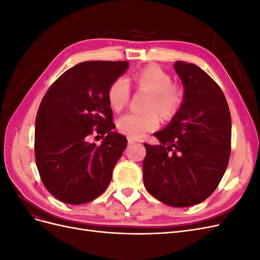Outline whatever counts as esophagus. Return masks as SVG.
Wrapping results in <instances>:
<instances>
[{"label": "esophagus", "instance_id": "1", "mask_svg": "<svg viewBox=\"0 0 260 260\" xmlns=\"http://www.w3.org/2000/svg\"><path fill=\"white\" fill-rule=\"evenodd\" d=\"M136 142H138V141H136L135 139H132V138H128V144H135Z\"/></svg>", "mask_w": 260, "mask_h": 260}]
</instances>
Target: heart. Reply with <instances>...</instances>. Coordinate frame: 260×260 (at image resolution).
Returning <instances> with one entry per match:
<instances>
[{
    "instance_id": "1",
    "label": "heart",
    "mask_w": 260,
    "mask_h": 260,
    "mask_svg": "<svg viewBox=\"0 0 260 260\" xmlns=\"http://www.w3.org/2000/svg\"><path fill=\"white\" fill-rule=\"evenodd\" d=\"M133 78L140 89L151 93L146 107L149 112L124 114L118 119L117 127L128 137L140 139L145 136V133L159 127L160 117L153 109H157L166 118L172 117L182 104L183 93L178 85L172 84L171 76L158 66H148L141 69ZM130 94V84L127 78H117L107 92L109 104L113 109L119 112L128 104Z\"/></svg>"
}]
</instances>
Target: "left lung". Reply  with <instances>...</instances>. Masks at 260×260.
I'll list each match as a JSON object with an SVG mask.
<instances>
[{
  "label": "left lung",
  "mask_w": 260,
  "mask_h": 260,
  "mask_svg": "<svg viewBox=\"0 0 260 260\" xmlns=\"http://www.w3.org/2000/svg\"><path fill=\"white\" fill-rule=\"evenodd\" d=\"M183 102L169 124L154 133L159 145L144 143V186L172 207L205 201L222 179L231 153V115L222 90L194 64L179 60Z\"/></svg>",
  "instance_id": "8db88e82"
}]
</instances>
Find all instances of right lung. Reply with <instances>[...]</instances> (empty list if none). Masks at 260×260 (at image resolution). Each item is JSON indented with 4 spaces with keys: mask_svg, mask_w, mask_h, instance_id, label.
Segmentation results:
<instances>
[{
    "mask_svg": "<svg viewBox=\"0 0 260 260\" xmlns=\"http://www.w3.org/2000/svg\"><path fill=\"white\" fill-rule=\"evenodd\" d=\"M128 67V61H83L45 93L36 118V164L46 190L60 202L89 203L111 182L127 139L113 131L107 92ZM94 127L107 135L101 146L88 142Z\"/></svg>",
    "mask_w": 260,
    "mask_h": 260,
    "instance_id": "obj_1",
    "label": "right lung"
}]
</instances>
